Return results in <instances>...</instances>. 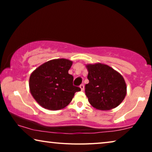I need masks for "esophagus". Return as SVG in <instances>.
<instances>
[{"label":"esophagus","mask_w":152,"mask_h":152,"mask_svg":"<svg viewBox=\"0 0 152 152\" xmlns=\"http://www.w3.org/2000/svg\"><path fill=\"white\" fill-rule=\"evenodd\" d=\"M80 87L81 90H82V91L84 90V84H81V85H80Z\"/></svg>","instance_id":"obj_1"}]
</instances>
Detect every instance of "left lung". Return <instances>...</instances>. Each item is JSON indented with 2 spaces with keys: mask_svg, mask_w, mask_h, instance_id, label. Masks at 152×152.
I'll use <instances>...</instances> for the list:
<instances>
[{
  "mask_svg": "<svg viewBox=\"0 0 152 152\" xmlns=\"http://www.w3.org/2000/svg\"><path fill=\"white\" fill-rule=\"evenodd\" d=\"M88 84L85 93L89 103L102 111L117 107L126 95V86L123 77L110 66L97 63L86 65Z\"/></svg>",
  "mask_w": 152,
  "mask_h": 152,
  "instance_id": "1",
  "label": "left lung"
}]
</instances>
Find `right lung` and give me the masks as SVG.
<instances>
[{"instance_id": "obj_1", "label": "right lung", "mask_w": 152, "mask_h": 152, "mask_svg": "<svg viewBox=\"0 0 152 152\" xmlns=\"http://www.w3.org/2000/svg\"><path fill=\"white\" fill-rule=\"evenodd\" d=\"M72 64L68 59H53L32 72L29 80L30 93L41 107L53 111L64 109L81 91L73 86V76L68 73Z\"/></svg>"}]
</instances>
